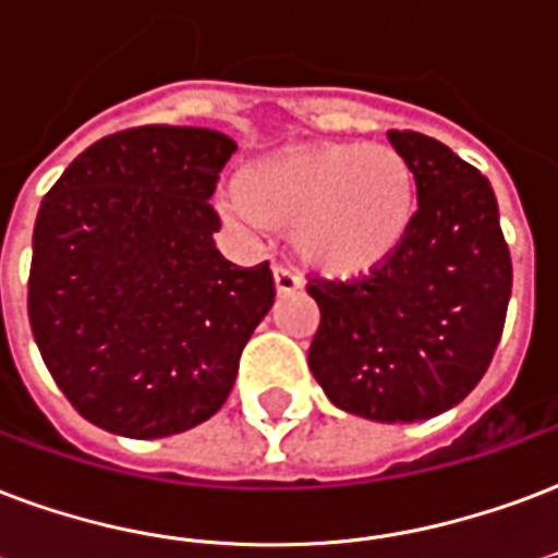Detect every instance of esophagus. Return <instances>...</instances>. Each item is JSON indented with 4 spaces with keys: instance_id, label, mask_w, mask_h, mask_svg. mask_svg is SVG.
I'll return each mask as SVG.
<instances>
[{
    "instance_id": "34e87169",
    "label": "esophagus",
    "mask_w": 558,
    "mask_h": 558,
    "mask_svg": "<svg viewBox=\"0 0 558 558\" xmlns=\"http://www.w3.org/2000/svg\"><path fill=\"white\" fill-rule=\"evenodd\" d=\"M274 284H276V294H294V291L303 288V279H300L296 270H291V267H276Z\"/></svg>"
}]
</instances>
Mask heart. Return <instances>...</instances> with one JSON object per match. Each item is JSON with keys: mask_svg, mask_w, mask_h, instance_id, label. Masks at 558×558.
Listing matches in <instances>:
<instances>
[{"mask_svg": "<svg viewBox=\"0 0 558 558\" xmlns=\"http://www.w3.org/2000/svg\"><path fill=\"white\" fill-rule=\"evenodd\" d=\"M234 220L291 226L296 258L329 279H362L403 246L417 187L385 144H314L262 158L238 175Z\"/></svg>", "mask_w": 558, "mask_h": 558, "instance_id": "b5f03b06", "label": "heart"}]
</instances>
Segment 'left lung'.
<instances>
[{
    "mask_svg": "<svg viewBox=\"0 0 558 558\" xmlns=\"http://www.w3.org/2000/svg\"><path fill=\"white\" fill-rule=\"evenodd\" d=\"M417 184V211L388 264L355 282L312 279L320 326L308 367L338 409L414 423L483 379L512 296L492 182L435 137L388 132Z\"/></svg>",
    "mask_w": 558,
    "mask_h": 558,
    "instance_id": "obj_1",
    "label": "left lung"
}]
</instances>
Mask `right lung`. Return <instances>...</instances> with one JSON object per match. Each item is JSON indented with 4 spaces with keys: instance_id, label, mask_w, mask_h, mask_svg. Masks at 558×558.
I'll return each mask as SVG.
<instances>
[{
    "instance_id": "right-lung-1",
    "label": "right lung",
    "mask_w": 558,
    "mask_h": 558,
    "mask_svg": "<svg viewBox=\"0 0 558 558\" xmlns=\"http://www.w3.org/2000/svg\"><path fill=\"white\" fill-rule=\"evenodd\" d=\"M238 149L194 125H137L87 146L37 211L28 320L73 409L125 438L194 429L226 403L274 305L267 262L215 246L217 179Z\"/></svg>"
}]
</instances>
